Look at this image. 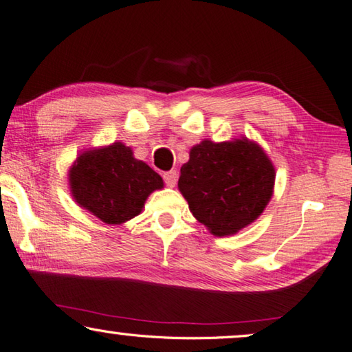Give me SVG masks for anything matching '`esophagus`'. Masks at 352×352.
I'll list each match as a JSON object with an SVG mask.
<instances>
[{
	"mask_svg": "<svg viewBox=\"0 0 352 352\" xmlns=\"http://www.w3.org/2000/svg\"><path fill=\"white\" fill-rule=\"evenodd\" d=\"M164 181L167 184V187H175L177 182V171L171 170V171H167V173H164Z\"/></svg>",
	"mask_w": 352,
	"mask_h": 352,
	"instance_id": "obj_1",
	"label": "esophagus"
}]
</instances>
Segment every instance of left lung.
Returning a JSON list of instances; mask_svg holds the SVG:
<instances>
[{
  "mask_svg": "<svg viewBox=\"0 0 352 352\" xmlns=\"http://www.w3.org/2000/svg\"><path fill=\"white\" fill-rule=\"evenodd\" d=\"M276 168L247 136L190 148L177 188L199 222L213 236H231L263 213L274 193Z\"/></svg>",
  "mask_w": 352,
  "mask_h": 352,
  "instance_id": "8db88e82",
  "label": "left lung"
}]
</instances>
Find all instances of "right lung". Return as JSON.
I'll return each instance as SVG.
<instances>
[{
  "instance_id": "obj_1",
  "label": "right lung",
  "mask_w": 352,
  "mask_h": 352,
  "mask_svg": "<svg viewBox=\"0 0 352 352\" xmlns=\"http://www.w3.org/2000/svg\"><path fill=\"white\" fill-rule=\"evenodd\" d=\"M67 177L75 202L107 225L133 219L147 197L164 188L162 177L119 141L82 150L70 165Z\"/></svg>"
}]
</instances>
